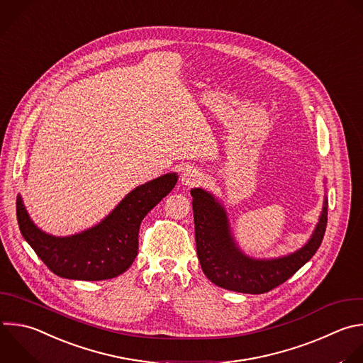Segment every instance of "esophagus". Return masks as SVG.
I'll return each instance as SVG.
<instances>
[{"mask_svg":"<svg viewBox=\"0 0 363 363\" xmlns=\"http://www.w3.org/2000/svg\"><path fill=\"white\" fill-rule=\"evenodd\" d=\"M203 175L199 169H195V168H186L182 174V184L184 185H188V186H194V185H198L201 184Z\"/></svg>","mask_w":363,"mask_h":363,"instance_id":"34e87169","label":"esophagus"}]
</instances>
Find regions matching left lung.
I'll use <instances>...</instances> for the list:
<instances>
[{"label":"left lung","instance_id":"left-lung-1","mask_svg":"<svg viewBox=\"0 0 363 363\" xmlns=\"http://www.w3.org/2000/svg\"><path fill=\"white\" fill-rule=\"evenodd\" d=\"M196 254L206 278L228 291L265 294L288 281L318 251L328 223V201L309 242L299 251L278 259H252L239 251L230 235L223 208L201 188L191 189Z\"/></svg>","mask_w":363,"mask_h":363}]
</instances>
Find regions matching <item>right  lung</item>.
I'll use <instances>...</instances> for the list:
<instances>
[{
  "mask_svg": "<svg viewBox=\"0 0 363 363\" xmlns=\"http://www.w3.org/2000/svg\"><path fill=\"white\" fill-rule=\"evenodd\" d=\"M177 181V174H167L135 188L101 223L65 238L38 229L18 195V226L38 258L55 275L78 281L111 279L133 265L138 255L141 220L172 191Z\"/></svg>",
  "mask_w": 363,
  "mask_h": 363,
  "instance_id": "right-lung-1",
  "label": "right lung"
}]
</instances>
